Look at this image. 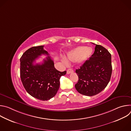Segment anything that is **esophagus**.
Returning <instances> with one entry per match:
<instances>
[{
  "label": "esophagus",
  "mask_w": 131,
  "mask_h": 131,
  "mask_svg": "<svg viewBox=\"0 0 131 131\" xmlns=\"http://www.w3.org/2000/svg\"><path fill=\"white\" fill-rule=\"evenodd\" d=\"M73 72V69L70 68V69H68L67 70V74H70V73H72Z\"/></svg>",
  "instance_id": "esophagus-1"
}]
</instances>
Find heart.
<instances>
[{
  "label": "heart",
  "instance_id": "b5f03b06",
  "mask_svg": "<svg viewBox=\"0 0 131 131\" xmlns=\"http://www.w3.org/2000/svg\"><path fill=\"white\" fill-rule=\"evenodd\" d=\"M93 49L90 47L79 46L67 54V59L70 61H74L77 64H82L88 61L93 53ZM63 62L67 64L68 62L64 58H62Z\"/></svg>",
  "mask_w": 131,
  "mask_h": 131
}]
</instances>
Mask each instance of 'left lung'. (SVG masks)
<instances>
[{
    "label": "left lung",
    "mask_w": 131,
    "mask_h": 131,
    "mask_svg": "<svg viewBox=\"0 0 131 131\" xmlns=\"http://www.w3.org/2000/svg\"><path fill=\"white\" fill-rule=\"evenodd\" d=\"M94 45V53L76 70L79 78L76 89L80 94L89 96L99 94L107 86L113 70L110 53L103 46Z\"/></svg>",
    "instance_id": "obj_1"
}]
</instances>
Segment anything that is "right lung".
<instances>
[{
    "label": "right lung",
    "mask_w": 131,
    "mask_h": 131,
    "mask_svg": "<svg viewBox=\"0 0 131 131\" xmlns=\"http://www.w3.org/2000/svg\"><path fill=\"white\" fill-rule=\"evenodd\" d=\"M43 46L33 47L26 50L20 59V76L29 94L41 101L53 97L60 88V79L66 71L61 72L54 67V62ZM48 56L41 64H33L41 54Z\"/></svg>",
    "instance_id": "1"
}]
</instances>
